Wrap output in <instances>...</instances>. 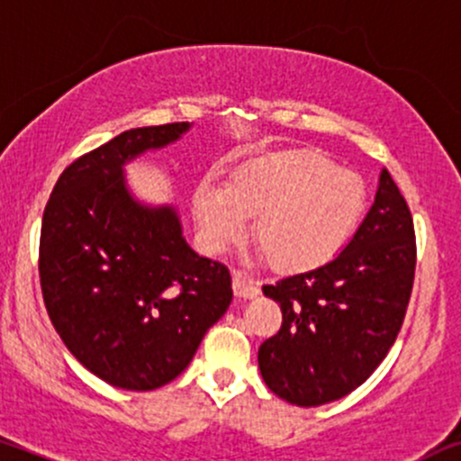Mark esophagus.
I'll use <instances>...</instances> for the list:
<instances>
[{
  "instance_id": "esophagus-1",
  "label": "esophagus",
  "mask_w": 461,
  "mask_h": 461,
  "mask_svg": "<svg viewBox=\"0 0 461 461\" xmlns=\"http://www.w3.org/2000/svg\"><path fill=\"white\" fill-rule=\"evenodd\" d=\"M234 295L240 297V300H251V297H258L260 295V286H258V282L254 277H249L247 273H240V271H234Z\"/></svg>"
}]
</instances>
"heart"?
<instances>
[{"label":"heart","mask_w":461,"mask_h":461,"mask_svg":"<svg viewBox=\"0 0 461 461\" xmlns=\"http://www.w3.org/2000/svg\"><path fill=\"white\" fill-rule=\"evenodd\" d=\"M367 190L352 170L317 150H285L240 161L227 181L207 175L192 192L199 245L221 254L247 234L273 267L308 271L352 239Z\"/></svg>","instance_id":"b5f03b06"}]
</instances>
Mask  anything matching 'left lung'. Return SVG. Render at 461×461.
Segmentation results:
<instances>
[{
  "instance_id": "obj_1",
  "label": "left lung",
  "mask_w": 461,
  "mask_h": 461,
  "mask_svg": "<svg viewBox=\"0 0 461 461\" xmlns=\"http://www.w3.org/2000/svg\"><path fill=\"white\" fill-rule=\"evenodd\" d=\"M413 271L411 212L383 168L370 212L330 262L262 286L282 308L280 332L258 350L267 387L320 407L363 385L396 341Z\"/></svg>"
}]
</instances>
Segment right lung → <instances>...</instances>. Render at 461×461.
I'll list each match as a JSON object with an SVG mask.
<instances>
[{"label":"right lung","instance_id":"add662e5","mask_svg":"<svg viewBox=\"0 0 461 461\" xmlns=\"http://www.w3.org/2000/svg\"><path fill=\"white\" fill-rule=\"evenodd\" d=\"M190 126L115 135L63 170L43 212L39 276L50 320L91 374L129 392L179 376L231 304L230 271L185 242L176 205L146 203L126 181V164Z\"/></svg>","mask_w":461,"mask_h":461}]
</instances>
